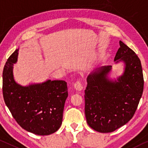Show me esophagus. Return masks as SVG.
<instances>
[{
    "label": "esophagus",
    "instance_id": "1",
    "mask_svg": "<svg viewBox=\"0 0 148 148\" xmlns=\"http://www.w3.org/2000/svg\"><path fill=\"white\" fill-rule=\"evenodd\" d=\"M74 87L75 88V89L77 90H81L82 89H83V86H82L81 82L80 80L77 81L75 83Z\"/></svg>",
    "mask_w": 148,
    "mask_h": 148
}]
</instances>
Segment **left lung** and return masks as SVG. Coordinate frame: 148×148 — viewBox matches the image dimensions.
<instances>
[{
	"instance_id": "obj_1",
	"label": "left lung",
	"mask_w": 148,
	"mask_h": 148,
	"mask_svg": "<svg viewBox=\"0 0 148 148\" xmlns=\"http://www.w3.org/2000/svg\"><path fill=\"white\" fill-rule=\"evenodd\" d=\"M114 61H123L125 70L118 81L106 78L111 65L101 67L99 73L87 79L85 90V113L87 124L95 130L108 133L124 126L132 119L144 90V76L139 58L120 41Z\"/></svg>"
}]
</instances>
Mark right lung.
Here are the masks:
<instances>
[{"label": "right lung", "mask_w": 148, "mask_h": 148, "mask_svg": "<svg viewBox=\"0 0 148 148\" xmlns=\"http://www.w3.org/2000/svg\"><path fill=\"white\" fill-rule=\"evenodd\" d=\"M16 49L6 62L3 74L4 102L14 119L22 128L36 135L51 134L60 128L67 82L48 80L42 84L22 87L13 79L12 65L17 61Z\"/></svg>", "instance_id": "1"}]
</instances>
